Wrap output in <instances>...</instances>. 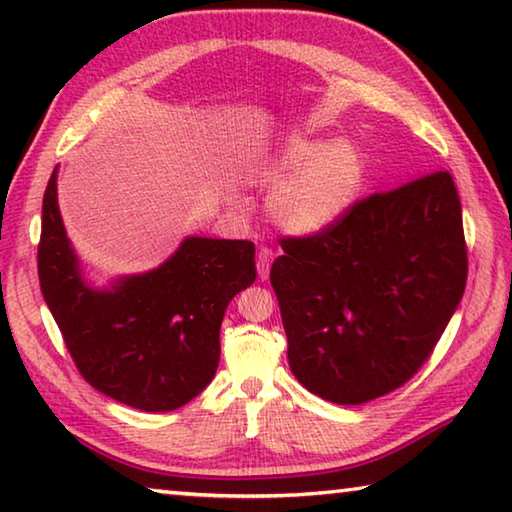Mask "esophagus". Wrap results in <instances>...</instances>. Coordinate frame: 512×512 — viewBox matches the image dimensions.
Returning a JSON list of instances; mask_svg holds the SVG:
<instances>
[{
  "mask_svg": "<svg viewBox=\"0 0 512 512\" xmlns=\"http://www.w3.org/2000/svg\"><path fill=\"white\" fill-rule=\"evenodd\" d=\"M271 264H273V250L262 246L257 250V273L259 280H268V273H271Z\"/></svg>",
  "mask_w": 512,
  "mask_h": 512,
  "instance_id": "esophagus-1",
  "label": "esophagus"
}]
</instances>
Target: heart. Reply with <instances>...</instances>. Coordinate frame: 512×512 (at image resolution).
Instances as JSON below:
<instances>
[{"label":"heart","instance_id":"b5f03b06","mask_svg":"<svg viewBox=\"0 0 512 512\" xmlns=\"http://www.w3.org/2000/svg\"><path fill=\"white\" fill-rule=\"evenodd\" d=\"M250 176L277 183L268 194V216L289 235L311 237L352 210L366 180V162L345 140L289 135L253 164Z\"/></svg>","mask_w":512,"mask_h":512}]
</instances>
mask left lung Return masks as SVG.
Segmentation results:
<instances>
[{
    "mask_svg": "<svg viewBox=\"0 0 512 512\" xmlns=\"http://www.w3.org/2000/svg\"><path fill=\"white\" fill-rule=\"evenodd\" d=\"M280 244L271 284L291 372L334 404L406 384L465 291L463 214L447 171L372 194L329 230Z\"/></svg>",
    "mask_w": 512,
    "mask_h": 512,
    "instance_id": "8db88e82",
    "label": "left lung"
}]
</instances>
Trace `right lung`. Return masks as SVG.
I'll list each match as a JSON object with an SVG mask.
<instances>
[{
  "label": "right lung",
  "mask_w": 512,
  "mask_h": 512,
  "mask_svg": "<svg viewBox=\"0 0 512 512\" xmlns=\"http://www.w3.org/2000/svg\"><path fill=\"white\" fill-rule=\"evenodd\" d=\"M58 169L42 198L38 277L76 368L103 395L140 411H173L210 384L228 302L255 282V244L187 237L167 262L97 289L58 210Z\"/></svg>",
  "instance_id": "1"
}]
</instances>
